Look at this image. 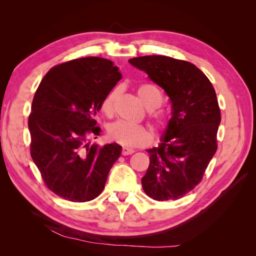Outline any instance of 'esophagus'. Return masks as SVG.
<instances>
[{
	"instance_id": "obj_1",
	"label": "esophagus",
	"mask_w": 256,
	"mask_h": 256,
	"mask_svg": "<svg viewBox=\"0 0 256 256\" xmlns=\"http://www.w3.org/2000/svg\"><path fill=\"white\" fill-rule=\"evenodd\" d=\"M134 153V150L132 148H122V155L126 156V155H131Z\"/></svg>"
}]
</instances>
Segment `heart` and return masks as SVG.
<instances>
[{
    "instance_id": "heart-1",
    "label": "heart",
    "mask_w": 256,
    "mask_h": 256,
    "mask_svg": "<svg viewBox=\"0 0 256 256\" xmlns=\"http://www.w3.org/2000/svg\"><path fill=\"white\" fill-rule=\"evenodd\" d=\"M138 96L143 103V106L150 110L148 118L152 126L155 131H162L166 125V118L160 111H155L162 103V94L155 86L145 84L138 88ZM120 94L118 88H113L103 98L100 103V110L106 116L111 118L114 112V104ZM108 136L113 142H116L126 148H138L150 140L152 135L143 125H135L125 122H116L108 128Z\"/></svg>"
}]
</instances>
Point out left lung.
I'll return each mask as SVG.
<instances>
[{"label":"left lung","mask_w":256,"mask_h":256,"mask_svg":"<svg viewBox=\"0 0 256 256\" xmlns=\"http://www.w3.org/2000/svg\"><path fill=\"white\" fill-rule=\"evenodd\" d=\"M162 86L172 116L162 143L148 150L150 166L142 178L148 197L177 200L197 186L216 154L220 108L210 80L194 64L153 55L130 59Z\"/></svg>","instance_id":"left-lung-1"}]
</instances>
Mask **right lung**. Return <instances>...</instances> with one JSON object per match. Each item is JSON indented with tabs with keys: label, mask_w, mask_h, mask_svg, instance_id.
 I'll use <instances>...</instances> for the list:
<instances>
[{
	"label": "right lung",
	"mask_w": 256,
	"mask_h": 256,
	"mask_svg": "<svg viewBox=\"0 0 256 256\" xmlns=\"http://www.w3.org/2000/svg\"><path fill=\"white\" fill-rule=\"evenodd\" d=\"M122 78L106 58L72 59L52 67L35 92L28 116L30 156L50 192L72 202L99 196L122 148L86 144L100 135L96 114Z\"/></svg>",
	"instance_id": "add662e5"
}]
</instances>
